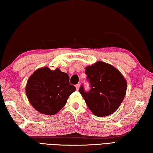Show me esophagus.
Instances as JSON below:
<instances>
[{
	"mask_svg": "<svg viewBox=\"0 0 153 153\" xmlns=\"http://www.w3.org/2000/svg\"><path fill=\"white\" fill-rule=\"evenodd\" d=\"M76 90L77 91H78V90L79 89V88H80V84H77V85H76Z\"/></svg>",
	"mask_w": 153,
	"mask_h": 153,
	"instance_id": "esophagus-1",
	"label": "esophagus"
}]
</instances>
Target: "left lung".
Returning a JSON list of instances; mask_svg holds the SVG:
<instances>
[{
	"label": "left lung",
	"instance_id": "8db88e82",
	"mask_svg": "<svg viewBox=\"0 0 153 153\" xmlns=\"http://www.w3.org/2000/svg\"><path fill=\"white\" fill-rule=\"evenodd\" d=\"M85 70L91 89L85 91L82 85L79 91L90 111L99 117L114 113L126 94L127 81L123 75L113 66L100 61Z\"/></svg>",
	"mask_w": 153,
	"mask_h": 153
}]
</instances>
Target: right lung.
Masks as SVG:
<instances>
[{"instance_id": "right-lung-1", "label": "right lung", "mask_w": 153, "mask_h": 153, "mask_svg": "<svg viewBox=\"0 0 153 153\" xmlns=\"http://www.w3.org/2000/svg\"><path fill=\"white\" fill-rule=\"evenodd\" d=\"M75 90V87L70 84L68 74L59 68L51 71L48 67L34 72L26 86L30 103L37 111L47 115L57 113Z\"/></svg>"}]
</instances>
